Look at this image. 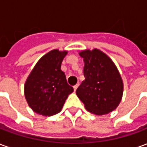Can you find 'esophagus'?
Masks as SVG:
<instances>
[{
    "label": "esophagus",
    "instance_id": "obj_1",
    "mask_svg": "<svg viewBox=\"0 0 147 147\" xmlns=\"http://www.w3.org/2000/svg\"><path fill=\"white\" fill-rule=\"evenodd\" d=\"M78 86H79V84H76V85H75V86H73L74 90H75V91L76 90V89H77V88H78Z\"/></svg>",
    "mask_w": 147,
    "mask_h": 147
}]
</instances>
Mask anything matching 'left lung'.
<instances>
[{
  "instance_id": "obj_1",
  "label": "left lung",
  "mask_w": 147,
  "mask_h": 147,
  "mask_svg": "<svg viewBox=\"0 0 147 147\" xmlns=\"http://www.w3.org/2000/svg\"><path fill=\"white\" fill-rule=\"evenodd\" d=\"M84 61L85 80L76 90L78 98L87 110L96 115L113 111L123 94V82L111 59L98 49L80 53Z\"/></svg>"
}]
</instances>
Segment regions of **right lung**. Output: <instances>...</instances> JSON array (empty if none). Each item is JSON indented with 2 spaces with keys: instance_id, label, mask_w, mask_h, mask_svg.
<instances>
[{
  "instance_id": "right-lung-1",
  "label": "right lung",
  "mask_w": 147,
  "mask_h": 147,
  "mask_svg": "<svg viewBox=\"0 0 147 147\" xmlns=\"http://www.w3.org/2000/svg\"><path fill=\"white\" fill-rule=\"evenodd\" d=\"M67 52L52 50L34 66L25 83V98L35 113L53 116L61 112L67 96L73 92L68 85L61 63Z\"/></svg>"
}]
</instances>
